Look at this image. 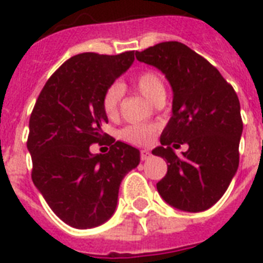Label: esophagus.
<instances>
[{
  "label": "esophagus",
  "instance_id": "1",
  "mask_svg": "<svg viewBox=\"0 0 263 263\" xmlns=\"http://www.w3.org/2000/svg\"><path fill=\"white\" fill-rule=\"evenodd\" d=\"M150 157H152V153L148 152V150H146V148H144V150H142V152H140V160H142V161L148 160Z\"/></svg>",
  "mask_w": 263,
  "mask_h": 263
}]
</instances>
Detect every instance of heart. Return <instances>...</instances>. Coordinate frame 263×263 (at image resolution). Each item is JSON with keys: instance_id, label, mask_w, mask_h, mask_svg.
I'll list each match as a JSON object with an SVG mask.
<instances>
[{"instance_id": "heart-1", "label": "heart", "mask_w": 263, "mask_h": 263, "mask_svg": "<svg viewBox=\"0 0 263 263\" xmlns=\"http://www.w3.org/2000/svg\"><path fill=\"white\" fill-rule=\"evenodd\" d=\"M136 88L153 103H158L166 98V87L162 76L156 71L147 69L140 72L135 79ZM124 88L120 83H113L102 95V109L106 117L115 120L119 117L120 102L123 98ZM154 128L150 125H127L120 131V138L134 144H144L152 139Z\"/></svg>"}]
</instances>
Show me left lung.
I'll return each instance as SVG.
<instances>
[{"label": "left lung", "mask_w": 263, "mask_h": 263, "mask_svg": "<svg viewBox=\"0 0 263 263\" xmlns=\"http://www.w3.org/2000/svg\"><path fill=\"white\" fill-rule=\"evenodd\" d=\"M135 55L158 68L173 91L172 117L161 146L153 150L168 162L157 190L179 210H208L224 195L239 166L243 121L236 92L217 68L181 42L158 43ZM180 144L189 146L181 157L173 150Z\"/></svg>", "instance_id": "left-lung-1"}]
</instances>
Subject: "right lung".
<instances>
[{"label":"right lung","mask_w":263,"mask_h":263,"mask_svg":"<svg viewBox=\"0 0 263 263\" xmlns=\"http://www.w3.org/2000/svg\"><path fill=\"white\" fill-rule=\"evenodd\" d=\"M135 60L82 53L65 61L47 80L30 117L27 148L32 181L65 224L88 229L106 222L116 210L121 180L140 162V153L113 142L107 154L90 146L107 138L102 95Z\"/></svg>","instance_id":"add662e5"}]
</instances>
